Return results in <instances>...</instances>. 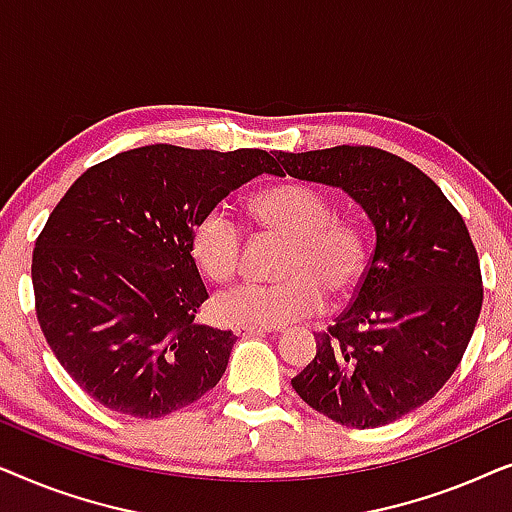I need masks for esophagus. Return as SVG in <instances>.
<instances>
[{
	"label": "esophagus",
	"instance_id": "34e87169",
	"mask_svg": "<svg viewBox=\"0 0 512 512\" xmlns=\"http://www.w3.org/2000/svg\"><path fill=\"white\" fill-rule=\"evenodd\" d=\"M275 328H263V326H247V324H237L233 326V333L235 335H265V333H272Z\"/></svg>",
	"mask_w": 512,
	"mask_h": 512
}]
</instances>
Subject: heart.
Segmentation results:
<instances>
[{"label":"heart","instance_id":"obj_1","mask_svg":"<svg viewBox=\"0 0 512 512\" xmlns=\"http://www.w3.org/2000/svg\"><path fill=\"white\" fill-rule=\"evenodd\" d=\"M251 214L268 233L289 240L279 275L282 282H249L223 291L214 312L228 324L275 328L312 317L331 296H347L366 268V235L352 221L335 216L333 202L317 188L286 181L258 191ZM191 251L202 272L228 282L240 272L244 226L228 205H214L195 221Z\"/></svg>","mask_w":512,"mask_h":512}]
</instances>
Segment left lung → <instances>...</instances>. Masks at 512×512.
<instances>
[{
    "label": "left lung",
    "instance_id": "1",
    "mask_svg": "<svg viewBox=\"0 0 512 512\" xmlns=\"http://www.w3.org/2000/svg\"><path fill=\"white\" fill-rule=\"evenodd\" d=\"M275 156L279 177L340 188L375 226L352 305L317 335L293 389L342 426L396 422L450 380L478 324L482 275L466 223L436 181L375 146Z\"/></svg>",
    "mask_w": 512,
    "mask_h": 512
}]
</instances>
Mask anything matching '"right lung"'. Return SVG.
<instances>
[{"label": "right lung", "instance_id": "add662e5", "mask_svg": "<svg viewBox=\"0 0 512 512\" xmlns=\"http://www.w3.org/2000/svg\"><path fill=\"white\" fill-rule=\"evenodd\" d=\"M261 149H130L69 186L32 254L37 319L55 359L104 408L156 419L226 373L233 331L195 324L209 298L191 230L258 174Z\"/></svg>", "mask_w": 512, "mask_h": 512}]
</instances>
